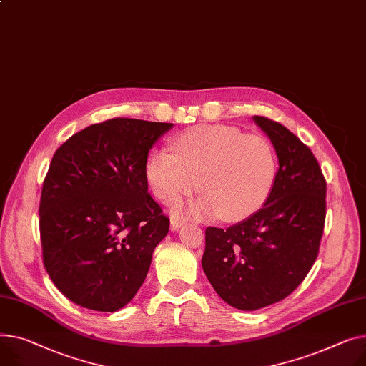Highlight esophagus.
I'll return each instance as SVG.
<instances>
[{
  "label": "esophagus",
  "mask_w": 366,
  "mask_h": 366,
  "mask_svg": "<svg viewBox=\"0 0 366 366\" xmlns=\"http://www.w3.org/2000/svg\"><path fill=\"white\" fill-rule=\"evenodd\" d=\"M182 225H184V221H181V219H177V217L170 219V228H172L174 231L179 229Z\"/></svg>",
  "instance_id": "obj_1"
}]
</instances>
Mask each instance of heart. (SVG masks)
<instances>
[{"label": "heart", "mask_w": 366, "mask_h": 366, "mask_svg": "<svg viewBox=\"0 0 366 366\" xmlns=\"http://www.w3.org/2000/svg\"><path fill=\"white\" fill-rule=\"evenodd\" d=\"M174 150H157L147 163L150 185L163 203L189 196L200 184L204 197L192 204L191 213L238 222L269 197L277 154L262 135L224 125L197 127L179 135Z\"/></svg>", "instance_id": "obj_1"}]
</instances>
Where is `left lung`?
<instances>
[{"instance_id": "left-lung-1", "label": "left lung", "mask_w": 366, "mask_h": 366, "mask_svg": "<svg viewBox=\"0 0 366 366\" xmlns=\"http://www.w3.org/2000/svg\"><path fill=\"white\" fill-rule=\"evenodd\" d=\"M280 169L260 210L227 229L207 227L202 264L216 293L241 310L274 305L302 284L320 253L327 214L321 166L293 132L254 116Z\"/></svg>"}]
</instances>
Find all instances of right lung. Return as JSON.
<instances>
[{
	"label": "right lung",
	"instance_id": "add662e5",
	"mask_svg": "<svg viewBox=\"0 0 366 366\" xmlns=\"http://www.w3.org/2000/svg\"><path fill=\"white\" fill-rule=\"evenodd\" d=\"M170 128L114 117L71 135L54 153L39 202L42 262L73 303L119 310L147 277L170 224L149 192L147 157Z\"/></svg>",
	"mask_w": 366,
	"mask_h": 366
}]
</instances>
